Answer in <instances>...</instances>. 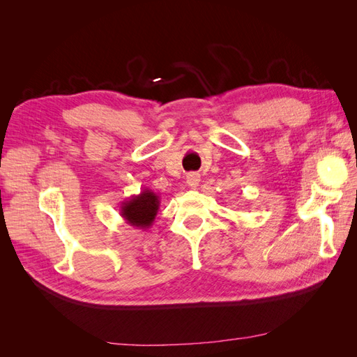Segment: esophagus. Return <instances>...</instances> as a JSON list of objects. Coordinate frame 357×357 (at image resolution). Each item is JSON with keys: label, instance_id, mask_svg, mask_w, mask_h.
Segmentation results:
<instances>
[{"label": "esophagus", "instance_id": "34e87169", "mask_svg": "<svg viewBox=\"0 0 357 357\" xmlns=\"http://www.w3.org/2000/svg\"><path fill=\"white\" fill-rule=\"evenodd\" d=\"M199 176L197 174V172H190V174L186 176V185L190 188V189H197L198 185H199Z\"/></svg>", "mask_w": 357, "mask_h": 357}]
</instances>
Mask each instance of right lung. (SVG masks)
Wrapping results in <instances>:
<instances>
[{
    "mask_svg": "<svg viewBox=\"0 0 357 357\" xmlns=\"http://www.w3.org/2000/svg\"><path fill=\"white\" fill-rule=\"evenodd\" d=\"M160 199L155 192L144 189L138 195H132L122 202L121 215L125 223L134 226L137 229H149L153 225L159 211Z\"/></svg>",
    "mask_w": 357,
    "mask_h": 357,
    "instance_id": "obj_1",
    "label": "right lung"
}]
</instances>
